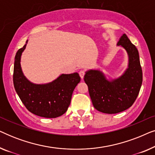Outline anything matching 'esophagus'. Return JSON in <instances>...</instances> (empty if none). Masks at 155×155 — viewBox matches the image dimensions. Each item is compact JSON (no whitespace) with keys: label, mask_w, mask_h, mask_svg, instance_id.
Masks as SVG:
<instances>
[{"label":"esophagus","mask_w":155,"mask_h":155,"mask_svg":"<svg viewBox=\"0 0 155 155\" xmlns=\"http://www.w3.org/2000/svg\"><path fill=\"white\" fill-rule=\"evenodd\" d=\"M84 74H85V73H84V71H80L79 72V75H80V78H81L82 79H83V78H84Z\"/></svg>","instance_id":"esophagus-1"}]
</instances>
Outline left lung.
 I'll use <instances>...</instances> for the list:
<instances>
[{"label": "left lung", "mask_w": 155, "mask_h": 155, "mask_svg": "<svg viewBox=\"0 0 155 155\" xmlns=\"http://www.w3.org/2000/svg\"><path fill=\"white\" fill-rule=\"evenodd\" d=\"M117 46L126 51L128 65L122 75L108 80L102 71L91 69L86 71L84 80L87 84L92 104L97 111L105 114H117L130 108L135 102L143 82V71L139 53L124 34Z\"/></svg>", "instance_id": "obj_1"}]
</instances>
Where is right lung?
Returning a JSON list of instances; mask_svg holds the SVG:
<instances>
[{
    "mask_svg": "<svg viewBox=\"0 0 155 155\" xmlns=\"http://www.w3.org/2000/svg\"><path fill=\"white\" fill-rule=\"evenodd\" d=\"M27 41L15 57L13 84L17 94L31 113L44 118L58 117L66 112L71 104L74 89L80 82L79 74H61L46 84L31 82L23 74L20 64Z\"/></svg>",
    "mask_w": 155,
    "mask_h": 155,
    "instance_id": "1",
    "label": "right lung"
}]
</instances>
